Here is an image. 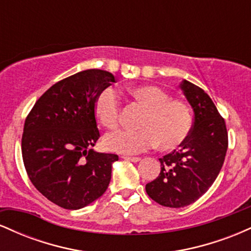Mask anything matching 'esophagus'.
I'll use <instances>...</instances> for the list:
<instances>
[{
	"label": "esophagus",
	"mask_w": 251,
	"mask_h": 251,
	"mask_svg": "<svg viewBox=\"0 0 251 251\" xmlns=\"http://www.w3.org/2000/svg\"><path fill=\"white\" fill-rule=\"evenodd\" d=\"M123 159L129 160V162H132V163H138L140 160V158L139 157H129V155H124Z\"/></svg>",
	"instance_id": "34e87169"
}]
</instances>
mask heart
Returning a JSON list of instances; mask_svg holds the SVG:
<instances>
[{
	"mask_svg": "<svg viewBox=\"0 0 251 251\" xmlns=\"http://www.w3.org/2000/svg\"><path fill=\"white\" fill-rule=\"evenodd\" d=\"M127 91L146 107L139 122L140 129H117L106 134L105 149L116 153L135 154L159 144L164 151H171L188 139L192 128V116L185 102L170 99L164 89L153 85L133 86ZM120 106V97L116 89L105 87L94 100V114L105 127L114 128L119 124Z\"/></svg>",
	"mask_w": 251,
	"mask_h": 251,
	"instance_id": "heart-1",
	"label": "heart"
}]
</instances>
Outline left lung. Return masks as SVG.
Returning a JSON list of instances; mask_svg holds the SVG:
<instances>
[{
	"mask_svg": "<svg viewBox=\"0 0 251 251\" xmlns=\"http://www.w3.org/2000/svg\"><path fill=\"white\" fill-rule=\"evenodd\" d=\"M180 89L194 111L188 139L171 153L159 158L160 174L146 184L150 197L169 208H183L201 197L212 185L226 158V122L205 92L188 80Z\"/></svg>",
	"mask_w": 251,
	"mask_h": 251,
	"instance_id": "obj_1",
	"label": "left lung"
}]
</instances>
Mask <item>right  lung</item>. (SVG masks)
<instances>
[{
  "instance_id": "right-lung-1",
  "label": "right lung",
  "mask_w": 251,
  "mask_h": 251,
  "mask_svg": "<svg viewBox=\"0 0 251 251\" xmlns=\"http://www.w3.org/2000/svg\"><path fill=\"white\" fill-rule=\"evenodd\" d=\"M116 82L107 71L87 70L56 82L31 108L22 134V158L33 185L63 209L87 206L108 188L117 154L100 153L94 100Z\"/></svg>"
}]
</instances>
